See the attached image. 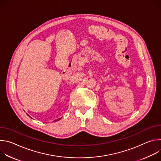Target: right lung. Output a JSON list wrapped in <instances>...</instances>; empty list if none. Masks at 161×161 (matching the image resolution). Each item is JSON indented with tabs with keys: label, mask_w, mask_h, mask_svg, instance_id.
I'll use <instances>...</instances> for the list:
<instances>
[{
	"label": "right lung",
	"mask_w": 161,
	"mask_h": 161,
	"mask_svg": "<svg viewBox=\"0 0 161 161\" xmlns=\"http://www.w3.org/2000/svg\"><path fill=\"white\" fill-rule=\"evenodd\" d=\"M60 119H58V120H60Z\"/></svg>",
	"instance_id": "obj_1"
}]
</instances>
